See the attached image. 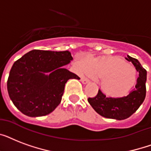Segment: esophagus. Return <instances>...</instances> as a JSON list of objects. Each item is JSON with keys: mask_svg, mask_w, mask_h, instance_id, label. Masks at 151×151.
<instances>
[{"mask_svg": "<svg viewBox=\"0 0 151 151\" xmlns=\"http://www.w3.org/2000/svg\"><path fill=\"white\" fill-rule=\"evenodd\" d=\"M81 81L83 83V84H87L90 81L89 79H88L87 78H85V77H82V78H81Z\"/></svg>", "mask_w": 151, "mask_h": 151, "instance_id": "obj_1", "label": "esophagus"}]
</instances>
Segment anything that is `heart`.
Wrapping results in <instances>:
<instances>
[{
    "mask_svg": "<svg viewBox=\"0 0 151 151\" xmlns=\"http://www.w3.org/2000/svg\"><path fill=\"white\" fill-rule=\"evenodd\" d=\"M86 72L102 78L101 87L111 96H122L131 89L136 80L133 66L124 60L112 57L105 59H85L81 63Z\"/></svg>",
    "mask_w": 151,
    "mask_h": 151,
    "instance_id": "obj_1",
    "label": "heart"
}]
</instances>
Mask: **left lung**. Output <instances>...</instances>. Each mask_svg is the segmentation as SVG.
I'll return each mask as SVG.
<instances>
[{"label":"left lung","mask_w":151,"mask_h":151,"mask_svg":"<svg viewBox=\"0 0 151 151\" xmlns=\"http://www.w3.org/2000/svg\"><path fill=\"white\" fill-rule=\"evenodd\" d=\"M127 56V60L132 62L136 70L139 72V77L134 89L132 90L126 96L117 98L106 97L99 89L96 96L88 99L92 108L99 115L106 118L126 119L138 110L145 99L147 70L141 66L137 59L129 55Z\"/></svg>","instance_id":"obj_1"}]
</instances>
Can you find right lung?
<instances>
[{
  "mask_svg": "<svg viewBox=\"0 0 151 151\" xmlns=\"http://www.w3.org/2000/svg\"><path fill=\"white\" fill-rule=\"evenodd\" d=\"M73 59L69 51L32 50L15 61L7 82L10 99L29 117H41L59 106L69 79L80 78L63 66ZM45 73H50L46 76Z\"/></svg>",
  "mask_w": 151,
  "mask_h": 151,
  "instance_id": "1",
  "label": "right lung"
}]
</instances>
